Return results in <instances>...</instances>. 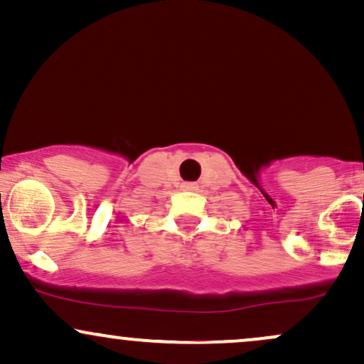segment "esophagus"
I'll list each match as a JSON object with an SVG mask.
<instances>
[{"label": "esophagus", "instance_id": "34e87169", "mask_svg": "<svg viewBox=\"0 0 364 364\" xmlns=\"http://www.w3.org/2000/svg\"><path fill=\"white\" fill-rule=\"evenodd\" d=\"M195 185L193 183H185V185H183V190H195Z\"/></svg>", "mask_w": 364, "mask_h": 364}]
</instances>
